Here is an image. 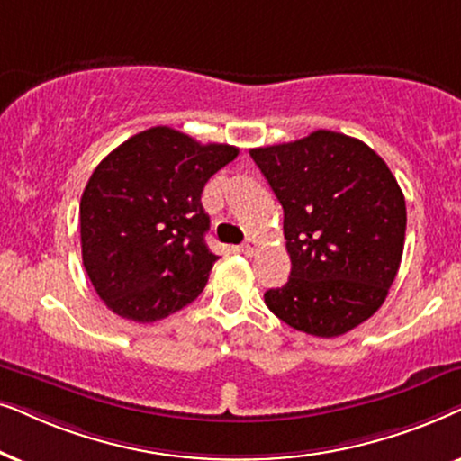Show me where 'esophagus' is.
<instances>
[{"label": "esophagus", "instance_id": "obj_1", "mask_svg": "<svg viewBox=\"0 0 461 461\" xmlns=\"http://www.w3.org/2000/svg\"><path fill=\"white\" fill-rule=\"evenodd\" d=\"M257 247H259V242H257L255 238H247V242L242 244V253L247 255V257H253V255H255V250H257Z\"/></svg>", "mask_w": 461, "mask_h": 461}]
</instances>
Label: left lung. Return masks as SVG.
<instances>
[{"instance_id": "left-lung-1", "label": "left lung", "mask_w": 461, "mask_h": 461, "mask_svg": "<svg viewBox=\"0 0 461 461\" xmlns=\"http://www.w3.org/2000/svg\"><path fill=\"white\" fill-rule=\"evenodd\" d=\"M250 158L285 211L291 276L266 305L288 327L339 337L382 308L402 259L407 206L363 140L316 131Z\"/></svg>"}]
</instances>
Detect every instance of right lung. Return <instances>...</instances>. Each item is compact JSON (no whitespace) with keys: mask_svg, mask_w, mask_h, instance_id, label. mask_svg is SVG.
<instances>
[{"mask_svg":"<svg viewBox=\"0 0 461 461\" xmlns=\"http://www.w3.org/2000/svg\"><path fill=\"white\" fill-rule=\"evenodd\" d=\"M236 156L234 145H202L156 126L95 168L79 202L82 259L113 314L162 321L202 293L219 259L204 242L211 219L202 189Z\"/></svg>","mask_w":461,"mask_h":461,"instance_id":"add662e5","label":"right lung"}]
</instances>
